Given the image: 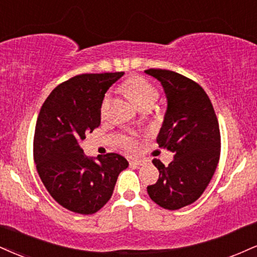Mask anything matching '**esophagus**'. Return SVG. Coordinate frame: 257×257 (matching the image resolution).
<instances>
[{
	"label": "esophagus",
	"instance_id": "1",
	"mask_svg": "<svg viewBox=\"0 0 257 257\" xmlns=\"http://www.w3.org/2000/svg\"><path fill=\"white\" fill-rule=\"evenodd\" d=\"M146 160H141V159H137V160H131V166H144L146 165Z\"/></svg>",
	"mask_w": 257,
	"mask_h": 257
}]
</instances>
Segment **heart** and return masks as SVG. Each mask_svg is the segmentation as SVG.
<instances>
[{"instance_id": "1", "label": "heart", "mask_w": 257, "mask_h": 257, "mask_svg": "<svg viewBox=\"0 0 257 257\" xmlns=\"http://www.w3.org/2000/svg\"><path fill=\"white\" fill-rule=\"evenodd\" d=\"M123 91L128 95L129 99L134 103L139 109L144 106H152L156 103L157 99L159 98V92L148 80L142 76L135 75L125 80L122 85ZM107 105H109V95L104 98L103 104H101V112H105ZM123 145L128 151H137L138 144L131 138H125L123 140Z\"/></svg>"}]
</instances>
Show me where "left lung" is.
Here are the masks:
<instances>
[{"label":"left lung","mask_w":257,"mask_h":257,"mask_svg":"<svg viewBox=\"0 0 257 257\" xmlns=\"http://www.w3.org/2000/svg\"><path fill=\"white\" fill-rule=\"evenodd\" d=\"M145 72L162 82L168 98L157 142L175 154L169 166L152 160L159 178L148 185L147 193L157 205L176 211L195 202L214 175L221 145L218 118L197 82L172 70L152 68Z\"/></svg>","instance_id":"1"}]
</instances>
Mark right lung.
Listing matches in <instances>:
<instances>
[{"mask_svg": "<svg viewBox=\"0 0 257 257\" xmlns=\"http://www.w3.org/2000/svg\"><path fill=\"white\" fill-rule=\"evenodd\" d=\"M123 72L81 74L60 83L37 118L33 158L46 190L62 207L80 214L98 212L128 168L117 153L87 158L80 142L100 125L103 99Z\"/></svg>", "mask_w": 257, "mask_h": 257, "instance_id": "obj_1", "label": "right lung"}]
</instances>
